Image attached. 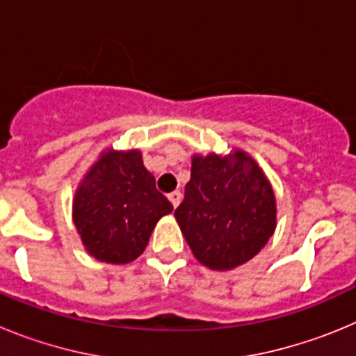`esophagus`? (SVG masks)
<instances>
[{"mask_svg":"<svg viewBox=\"0 0 356 356\" xmlns=\"http://www.w3.org/2000/svg\"><path fill=\"white\" fill-rule=\"evenodd\" d=\"M169 201H171L175 209L178 205H180V201H181V193H180V191H175V193L169 194Z\"/></svg>","mask_w":356,"mask_h":356,"instance_id":"esophagus-1","label":"esophagus"}]
</instances>
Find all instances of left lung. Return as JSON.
Returning a JSON list of instances; mask_svg holds the SVG:
<instances>
[{"label": "left lung", "mask_w": 356, "mask_h": 356, "mask_svg": "<svg viewBox=\"0 0 356 356\" xmlns=\"http://www.w3.org/2000/svg\"><path fill=\"white\" fill-rule=\"evenodd\" d=\"M175 217L194 257L228 271L259 253L276 228L271 184L248 153L194 156Z\"/></svg>", "instance_id": "1"}]
</instances>
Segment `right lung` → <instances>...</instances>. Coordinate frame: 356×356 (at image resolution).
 I'll use <instances>...</instances> for the list:
<instances>
[{
    "label": "right lung",
    "mask_w": 356,
    "mask_h": 356,
    "mask_svg": "<svg viewBox=\"0 0 356 356\" xmlns=\"http://www.w3.org/2000/svg\"><path fill=\"white\" fill-rule=\"evenodd\" d=\"M172 212L139 151L108 149L80 184L72 221L85 250L108 264H128L146 250L156 221Z\"/></svg>",
    "instance_id": "obj_1"
}]
</instances>
